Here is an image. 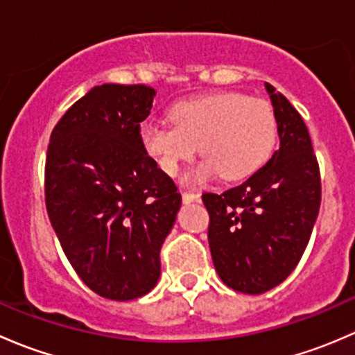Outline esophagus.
Segmentation results:
<instances>
[{
    "label": "esophagus",
    "instance_id": "obj_1",
    "mask_svg": "<svg viewBox=\"0 0 355 355\" xmlns=\"http://www.w3.org/2000/svg\"><path fill=\"white\" fill-rule=\"evenodd\" d=\"M200 196L198 192H182V200H184L185 204L189 202H194V200H199Z\"/></svg>",
    "mask_w": 355,
    "mask_h": 355
}]
</instances>
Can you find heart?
I'll list each match as a JSON object with an SVG mask.
<instances>
[{"instance_id": "obj_1", "label": "heart", "mask_w": 355, "mask_h": 355, "mask_svg": "<svg viewBox=\"0 0 355 355\" xmlns=\"http://www.w3.org/2000/svg\"><path fill=\"white\" fill-rule=\"evenodd\" d=\"M173 125L144 123L141 144L168 175L198 151L204 157L185 175L196 184L216 175L228 180L256 171L277 142V116L266 101L237 92L180 101L171 108Z\"/></svg>"}]
</instances>
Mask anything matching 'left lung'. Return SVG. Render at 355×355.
Instances as JSON below:
<instances>
[{
	"mask_svg": "<svg viewBox=\"0 0 355 355\" xmlns=\"http://www.w3.org/2000/svg\"><path fill=\"white\" fill-rule=\"evenodd\" d=\"M280 148L263 168L223 194L206 192L211 257L218 277L242 293H264L297 266L321 204L320 166L299 111L264 84Z\"/></svg>",
	"mask_w": 355,
	"mask_h": 355,
	"instance_id": "left-lung-1",
	"label": "left lung"
}]
</instances>
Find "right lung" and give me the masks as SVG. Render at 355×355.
Wrapping results in <instances>:
<instances>
[{
  "instance_id": "right-lung-1",
  "label": "right lung",
  "mask_w": 355,
  "mask_h": 355,
  "mask_svg": "<svg viewBox=\"0 0 355 355\" xmlns=\"http://www.w3.org/2000/svg\"><path fill=\"white\" fill-rule=\"evenodd\" d=\"M156 91L103 84L51 132L46 209L67 259L92 292L132 300L156 287L159 250L182 196L141 144Z\"/></svg>"
}]
</instances>
